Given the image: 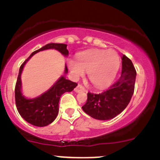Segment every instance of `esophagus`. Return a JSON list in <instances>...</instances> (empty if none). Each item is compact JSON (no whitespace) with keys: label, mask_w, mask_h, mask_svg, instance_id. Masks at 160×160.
Here are the masks:
<instances>
[{"label":"esophagus","mask_w":160,"mask_h":160,"mask_svg":"<svg viewBox=\"0 0 160 160\" xmlns=\"http://www.w3.org/2000/svg\"><path fill=\"white\" fill-rule=\"evenodd\" d=\"M74 90H75L77 93H79V92H86L87 91V90L85 89V88H83L81 84L77 85V87H76V88L74 89Z\"/></svg>","instance_id":"obj_1"}]
</instances>
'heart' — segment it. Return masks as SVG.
<instances>
[{"label":"heart","mask_w":160,"mask_h":160,"mask_svg":"<svg viewBox=\"0 0 160 160\" xmlns=\"http://www.w3.org/2000/svg\"><path fill=\"white\" fill-rule=\"evenodd\" d=\"M78 62L69 61V67L75 77H82L84 71L92 84L98 88L110 85L120 66V57L114 49H90L80 52Z\"/></svg>","instance_id":"1"}]
</instances>
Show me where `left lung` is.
I'll return each mask as SVG.
<instances>
[{
  "label": "left lung",
  "instance_id": "obj_1",
  "mask_svg": "<svg viewBox=\"0 0 160 160\" xmlns=\"http://www.w3.org/2000/svg\"><path fill=\"white\" fill-rule=\"evenodd\" d=\"M122 60V74L114 84L98 94L88 93V100L82 109L90 117L109 120L122 112L129 104L135 90L136 70L126 56L123 55Z\"/></svg>",
  "mask_w": 160,
  "mask_h": 160
}]
</instances>
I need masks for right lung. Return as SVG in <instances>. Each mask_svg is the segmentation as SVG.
<instances>
[{
    "label": "right lung",
    "mask_w": 160,
    "mask_h": 160,
    "mask_svg": "<svg viewBox=\"0 0 160 160\" xmlns=\"http://www.w3.org/2000/svg\"><path fill=\"white\" fill-rule=\"evenodd\" d=\"M67 46V45L62 43H49L46 45L41 49L33 52L20 67L14 90L15 104L20 115L31 125L43 127L51 124L56 119L59 112V101L60 97L65 92L72 91L77 86V83L67 80L64 77H61L48 91L41 96L34 99H27L21 92V74L24 66L34 54L45 49H55L67 56L69 54ZM67 72L68 70L66 67L65 73Z\"/></svg>",
    "instance_id": "right-lung-1"
}]
</instances>
